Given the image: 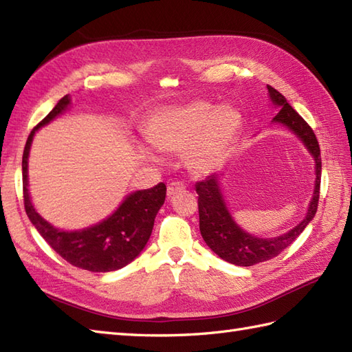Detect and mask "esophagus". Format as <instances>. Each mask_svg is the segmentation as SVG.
Masks as SVG:
<instances>
[{
	"instance_id": "34e87169",
	"label": "esophagus",
	"mask_w": 352,
	"mask_h": 352,
	"mask_svg": "<svg viewBox=\"0 0 352 352\" xmlns=\"http://www.w3.org/2000/svg\"><path fill=\"white\" fill-rule=\"evenodd\" d=\"M184 190V184L180 183V182H170L168 184V197H174L175 193L178 192H183Z\"/></svg>"
}]
</instances>
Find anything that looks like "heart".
<instances>
[{"label": "heart", "mask_w": 352, "mask_h": 352, "mask_svg": "<svg viewBox=\"0 0 352 352\" xmlns=\"http://www.w3.org/2000/svg\"><path fill=\"white\" fill-rule=\"evenodd\" d=\"M242 126V116L231 106L193 100L157 110L145 125L149 145L164 154L188 153V168L204 175L219 166ZM142 157L154 159L148 149Z\"/></svg>", "instance_id": "heart-1"}]
</instances>
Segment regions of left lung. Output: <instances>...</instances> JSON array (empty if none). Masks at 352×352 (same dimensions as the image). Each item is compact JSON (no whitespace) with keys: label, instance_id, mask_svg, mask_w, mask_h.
I'll list each match as a JSON object with an SVG mask.
<instances>
[{"label":"left lung","instance_id":"left-lung-1","mask_svg":"<svg viewBox=\"0 0 352 352\" xmlns=\"http://www.w3.org/2000/svg\"><path fill=\"white\" fill-rule=\"evenodd\" d=\"M266 87L271 104L278 110L272 122L286 126L290 133H294L315 160V186H313V195L307 212L298 226L280 236L258 237L243 230L231 214L221 188L223 174L214 172L204 182L197 183L201 236L214 254L236 266H252L278 256L302 233L318 210L322 162H320V149L315 133L278 91L269 85Z\"/></svg>","mask_w":352,"mask_h":352}]
</instances>
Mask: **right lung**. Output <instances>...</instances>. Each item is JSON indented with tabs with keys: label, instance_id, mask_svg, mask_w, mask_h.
<instances>
[{
	"label": "right lung",
	"instance_id": "right-lung-1",
	"mask_svg": "<svg viewBox=\"0 0 352 352\" xmlns=\"http://www.w3.org/2000/svg\"><path fill=\"white\" fill-rule=\"evenodd\" d=\"M71 107V96L65 95L50 113L30 133L22 155V186L28 219L58 256L71 265L91 272L118 271L136 258L153 233L157 212L166 198V186L159 183L151 189L126 195L106 219L81 230H63L43 219L33 206L28 190V157L34 134Z\"/></svg>",
	"mask_w": 352,
	"mask_h": 352
}]
</instances>
